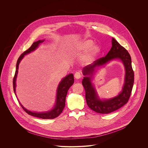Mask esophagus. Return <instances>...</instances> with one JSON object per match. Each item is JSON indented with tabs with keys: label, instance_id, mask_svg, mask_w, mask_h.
<instances>
[{
	"label": "esophagus",
	"instance_id": "1",
	"mask_svg": "<svg viewBox=\"0 0 148 148\" xmlns=\"http://www.w3.org/2000/svg\"><path fill=\"white\" fill-rule=\"evenodd\" d=\"M74 77L76 79H79L81 78V74L80 72H77L75 73V75H74Z\"/></svg>",
	"mask_w": 148,
	"mask_h": 148
}]
</instances>
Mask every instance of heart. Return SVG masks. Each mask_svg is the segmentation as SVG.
I'll list each match as a JSON object with an SVG mask.
<instances>
[{
	"label": "heart",
	"mask_w": 148,
	"mask_h": 148,
	"mask_svg": "<svg viewBox=\"0 0 148 148\" xmlns=\"http://www.w3.org/2000/svg\"><path fill=\"white\" fill-rule=\"evenodd\" d=\"M77 49L79 51H85L88 49L85 53L83 61L85 63H90L100 53L101 48L97 44H94L93 40L91 39H84L79 43Z\"/></svg>",
	"instance_id": "b5f03b06"
}]
</instances>
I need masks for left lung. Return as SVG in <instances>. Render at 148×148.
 <instances>
[{"mask_svg": "<svg viewBox=\"0 0 148 148\" xmlns=\"http://www.w3.org/2000/svg\"><path fill=\"white\" fill-rule=\"evenodd\" d=\"M112 48L105 57L95 60L83 69L84 77L82 84L85 90V99L89 108L93 111L101 114L114 112L126 104L130 96L134 83V72L132 66L131 57L127 49L121 46L113 38ZM119 59L123 63L126 71L125 80L122 90L116 97L109 99H101L91 83L92 76L98 67L109 61Z\"/></svg>", "mask_w": 148, "mask_h": 148, "instance_id": "1", "label": "left lung"}]
</instances>
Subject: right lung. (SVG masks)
<instances>
[{
	"label": "right lung",
	"instance_id": "add662e5",
	"mask_svg": "<svg viewBox=\"0 0 148 148\" xmlns=\"http://www.w3.org/2000/svg\"><path fill=\"white\" fill-rule=\"evenodd\" d=\"M44 41V40H39L37 42H34L32 45L29 48H28L27 51H24L20 57L19 58L16 66V71L15 73V76L13 79V88H14V93L16 95V77L18 73V68H19V65L21 63V60L24 58V56L31 52L35 51L36 48H38L39 45L42 43ZM74 83V77L72 73L69 74L61 80L59 84L58 85V89H57V92H56V103L55 104V106L53 108L47 112H32L30 111L26 108H25L20 103L19 100L18 99V101L19 102L20 105L21 106L22 108L24 110L25 112H27L28 114L39 117L42 119H53L58 116H59L63 110L64 108L65 107V98L68 92V89L69 88L73 85Z\"/></svg>",
	"mask_w": 148,
	"mask_h": 148
}]
</instances>
